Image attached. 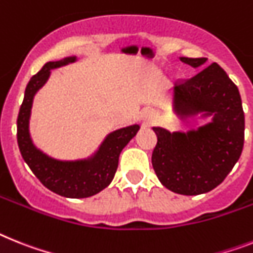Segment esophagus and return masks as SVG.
Wrapping results in <instances>:
<instances>
[{"instance_id": "obj_1", "label": "esophagus", "mask_w": 253, "mask_h": 253, "mask_svg": "<svg viewBox=\"0 0 253 253\" xmlns=\"http://www.w3.org/2000/svg\"><path fill=\"white\" fill-rule=\"evenodd\" d=\"M152 117H153V116H150V118H152Z\"/></svg>"}]
</instances>
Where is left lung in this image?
Here are the masks:
<instances>
[{
    "instance_id": "1",
    "label": "left lung",
    "mask_w": 253,
    "mask_h": 253,
    "mask_svg": "<svg viewBox=\"0 0 253 253\" xmlns=\"http://www.w3.org/2000/svg\"><path fill=\"white\" fill-rule=\"evenodd\" d=\"M194 68L206 58H180ZM176 113L213 114L207 126L189 132L154 127L157 145L152 165L157 177L171 192L198 195L220 185L238 162L245 144V113L238 87L217 63H212L175 86Z\"/></svg>"
}]
</instances>
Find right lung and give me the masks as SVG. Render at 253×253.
I'll return each instance as SVG.
<instances>
[{
	"label": "right lung",
	"instance_id": "1",
	"mask_svg": "<svg viewBox=\"0 0 253 253\" xmlns=\"http://www.w3.org/2000/svg\"><path fill=\"white\" fill-rule=\"evenodd\" d=\"M76 60L67 58L60 61H48L31 78L27 84L22 107L18 116V145L22 157L40 181L51 192L67 198H87L101 192L109 185L118 167L122 149L139 131V125L125 127L112 132L105 139L99 152L91 159L65 162L46 156L38 150L29 136V116L33 96L47 81L50 69Z\"/></svg>",
	"mask_w": 253,
	"mask_h": 253
}]
</instances>
